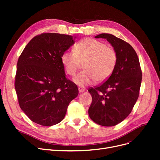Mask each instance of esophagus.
<instances>
[{
	"label": "esophagus",
	"mask_w": 160,
	"mask_h": 160,
	"mask_svg": "<svg viewBox=\"0 0 160 160\" xmlns=\"http://www.w3.org/2000/svg\"><path fill=\"white\" fill-rule=\"evenodd\" d=\"M78 89H79V91L80 92V93H83V92H84L85 91V88H82V87H79Z\"/></svg>",
	"instance_id": "esophagus-1"
}]
</instances>
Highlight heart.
Here are the masks:
<instances>
[{
    "label": "heart",
    "instance_id": "heart-1",
    "mask_svg": "<svg viewBox=\"0 0 160 160\" xmlns=\"http://www.w3.org/2000/svg\"><path fill=\"white\" fill-rule=\"evenodd\" d=\"M61 61L67 73L74 76L84 62V70L73 79L79 86H86L94 81L103 82L113 73L117 65V52L105 43L87 38L75 45L74 52L65 51Z\"/></svg>",
    "mask_w": 160,
    "mask_h": 160
}]
</instances>
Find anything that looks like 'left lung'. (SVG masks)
<instances>
[{"label":"left lung","instance_id":"left-lung-1","mask_svg":"<svg viewBox=\"0 0 160 160\" xmlns=\"http://www.w3.org/2000/svg\"><path fill=\"white\" fill-rule=\"evenodd\" d=\"M95 37L107 39L117 52L118 61L107 81L89 89L92 103L88 113L95 123L114 126L132 112L139 97L142 72L137 53L129 43L111 34Z\"/></svg>","mask_w":160,"mask_h":160}]
</instances>
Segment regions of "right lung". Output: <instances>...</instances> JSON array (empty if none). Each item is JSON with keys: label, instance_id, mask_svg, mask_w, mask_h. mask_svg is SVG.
<instances>
[{"label": "right lung", "instance_id": "right-lung-1", "mask_svg": "<svg viewBox=\"0 0 160 160\" xmlns=\"http://www.w3.org/2000/svg\"><path fill=\"white\" fill-rule=\"evenodd\" d=\"M75 38L42 33L32 38L18 58L14 87L19 106L33 122L43 126L59 123L79 94L77 86L66 78L61 61Z\"/></svg>", "mask_w": 160, "mask_h": 160}]
</instances>
